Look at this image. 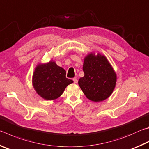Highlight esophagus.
<instances>
[{
  "mask_svg": "<svg viewBox=\"0 0 149 149\" xmlns=\"http://www.w3.org/2000/svg\"><path fill=\"white\" fill-rule=\"evenodd\" d=\"M73 81H74V83H77V79L76 77L73 78Z\"/></svg>",
  "mask_w": 149,
  "mask_h": 149,
  "instance_id": "esophagus-1",
  "label": "esophagus"
}]
</instances>
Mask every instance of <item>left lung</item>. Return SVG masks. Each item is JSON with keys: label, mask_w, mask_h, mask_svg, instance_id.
<instances>
[{"label": "left lung", "mask_w": 149, "mask_h": 149, "mask_svg": "<svg viewBox=\"0 0 149 149\" xmlns=\"http://www.w3.org/2000/svg\"><path fill=\"white\" fill-rule=\"evenodd\" d=\"M83 70L85 75L80 78L78 83L86 98L98 102L111 94L117 76L104 56L89 54L84 60Z\"/></svg>", "instance_id": "left-lung-1"}]
</instances>
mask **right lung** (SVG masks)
I'll return each instance as SVG.
<instances>
[{
	"label": "right lung",
	"mask_w": 149,
	"mask_h": 149,
	"mask_svg": "<svg viewBox=\"0 0 149 149\" xmlns=\"http://www.w3.org/2000/svg\"><path fill=\"white\" fill-rule=\"evenodd\" d=\"M66 71L55 62L38 65L34 70L32 83L36 93L43 98L51 100L58 98L73 81L66 77Z\"/></svg>",
	"instance_id": "add662e5"
}]
</instances>
